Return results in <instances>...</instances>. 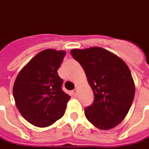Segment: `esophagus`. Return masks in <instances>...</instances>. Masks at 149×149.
Instances as JSON below:
<instances>
[{"label": "esophagus", "instance_id": "1", "mask_svg": "<svg viewBox=\"0 0 149 149\" xmlns=\"http://www.w3.org/2000/svg\"><path fill=\"white\" fill-rule=\"evenodd\" d=\"M73 93H74L75 96H77V88H75L74 90H73Z\"/></svg>", "mask_w": 149, "mask_h": 149}]
</instances>
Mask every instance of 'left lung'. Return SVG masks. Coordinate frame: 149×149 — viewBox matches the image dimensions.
Masks as SVG:
<instances>
[{"label":"left lung","mask_w":149,"mask_h":149,"mask_svg":"<svg viewBox=\"0 0 149 149\" xmlns=\"http://www.w3.org/2000/svg\"><path fill=\"white\" fill-rule=\"evenodd\" d=\"M70 52L84 68L93 91V102L84 109L86 118L100 129L114 128L125 119L134 99L129 68L117 56L100 47Z\"/></svg>","instance_id":"1"}]
</instances>
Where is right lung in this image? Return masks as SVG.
I'll use <instances>...</instances> for the list:
<instances>
[{
	"label": "right lung",
	"instance_id": "obj_1",
	"mask_svg": "<svg viewBox=\"0 0 149 149\" xmlns=\"http://www.w3.org/2000/svg\"><path fill=\"white\" fill-rule=\"evenodd\" d=\"M65 51L45 49L22 68L13 85L16 105L28 122L48 127L61 118L71 97L62 90L63 80L57 70Z\"/></svg>",
	"mask_w": 149,
	"mask_h": 149
}]
</instances>
